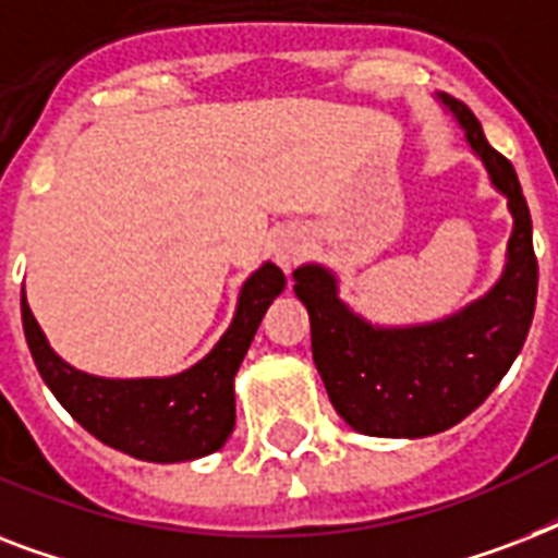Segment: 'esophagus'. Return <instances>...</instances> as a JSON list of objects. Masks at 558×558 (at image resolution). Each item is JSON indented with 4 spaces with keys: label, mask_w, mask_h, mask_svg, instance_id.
I'll list each match as a JSON object with an SVG mask.
<instances>
[{
    "label": "esophagus",
    "mask_w": 558,
    "mask_h": 558,
    "mask_svg": "<svg viewBox=\"0 0 558 558\" xmlns=\"http://www.w3.org/2000/svg\"><path fill=\"white\" fill-rule=\"evenodd\" d=\"M301 254H304V243H301V236L292 234V231H283V234L275 240V260H278L283 269H292V266L301 260Z\"/></svg>",
    "instance_id": "obj_1"
}]
</instances>
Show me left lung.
Listing matches in <instances>:
<instances>
[{
  "label": "left lung",
  "instance_id": "8db88e82",
  "mask_svg": "<svg viewBox=\"0 0 558 558\" xmlns=\"http://www.w3.org/2000/svg\"><path fill=\"white\" fill-rule=\"evenodd\" d=\"M440 98L512 210L515 226L501 280L451 318L381 330L341 304L327 269L301 266L292 275L295 295L310 313L313 359L332 408L371 437H428L458 425L510 371L536 313L533 219L515 168L486 142L481 121L463 100Z\"/></svg>",
  "mask_w": 558,
  "mask_h": 558
}]
</instances>
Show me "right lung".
I'll return each mask as SVG.
<instances>
[{
	"label": "right lung",
	"instance_id": "obj_1",
	"mask_svg": "<svg viewBox=\"0 0 558 558\" xmlns=\"http://www.w3.org/2000/svg\"><path fill=\"white\" fill-rule=\"evenodd\" d=\"M287 278L263 263L243 283L234 322L191 371L168 379H100L74 371L48 348L22 292V330L39 376L89 434L130 458L153 463L205 458L234 432V373Z\"/></svg>",
	"mask_w": 558,
	"mask_h": 558
}]
</instances>
